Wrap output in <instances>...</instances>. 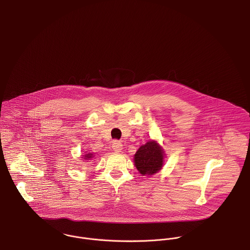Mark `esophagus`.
I'll list each match as a JSON object with an SVG mask.
<instances>
[{"label":"esophagus","instance_id":"esophagus-1","mask_svg":"<svg viewBox=\"0 0 250 250\" xmlns=\"http://www.w3.org/2000/svg\"><path fill=\"white\" fill-rule=\"evenodd\" d=\"M113 149H114L115 153H120L122 151V149H123V145H122L121 142L115 140V141H114V143H113Z\"/></svg>","mask_w":250,"mask_h":250}]
</instances>
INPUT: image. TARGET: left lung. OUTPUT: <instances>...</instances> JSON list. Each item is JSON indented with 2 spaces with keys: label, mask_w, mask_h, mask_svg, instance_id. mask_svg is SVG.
I'll return each mask as SVG.
<instances>
[{
  "label": "left lung",
  "mask_w": 250,
  "mask_h": 250,
  "mask_svg": "<svg viewBox=\"0 0 250 250\" xmlns=\"http://www.w3.org/2000/svg\"><path fill=\"white\" fill-rule=\"evenodd\" d=\"M165 152L157 140L141 145L134 156V162L141 176L151 177L159 172L164 164Z\"/></svg>",
  "instance_id": "obj_1"
}]
</instances>
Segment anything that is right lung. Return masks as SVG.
Masks as SVG:
<instances>
[{
	"label": "right lung",
	"mask_w": 250,
	"mask_h": 250,
	"mask_svg": "<svg viewBox=\"0 0 250 250\" xmlns=\"http://www.w3.org/2000/svg\"><path fill=\"white\" fill-rule=\"evenodd\" d=\"M84 160H90V159L93 158V153H88V154H85L83 157H81Z\"/></svg>",
	"instance_id": "add662e5"
}]
</instances>
